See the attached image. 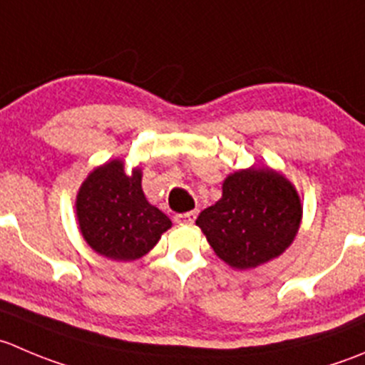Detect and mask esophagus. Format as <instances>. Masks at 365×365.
<instances>
[{
	"label": "esophagus",
	"mask_w": 365,
	"mask_h": 365,
	"mask_svg": "<svg viewBox=\"0 0 365 365\" xmlns=\"http://www.w3.org/2000/svg\"><path fill=\"white\" fill-rule=\"evenodd\" d=\"M196 215H197L196 210L185 212V214H176L175 221L180 222V225H190V222L196 221Z\"/></svg>",
	"instance_id": "obj_1"
}]
</instances>
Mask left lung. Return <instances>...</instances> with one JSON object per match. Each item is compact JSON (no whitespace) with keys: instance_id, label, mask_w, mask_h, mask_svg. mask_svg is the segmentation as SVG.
Returning a JSON list of instances; mask_svg holds the SVG:
<instances>
[{"instance_id":"left-lung-1","label":"left lung","mask_w":365,"mask_h":365,"mask_svg":"<svg viewBox=\"0 0 365 365\" xmlns=\"http://www.w3.org/2000/svg\"><path fill=\"white\" fill-rule=\"evenodd\" d=\"M302 214L298 192L285 176L250 168L225 180L221 200L205 208L196 225L221 260L235 269H251L291 246Z\"/></svg>"}]
</instances>
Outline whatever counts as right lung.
I'll list each match as a JSON object with an SVG mask.
<instances>
[{"instance_id":"right-lung-1","label":"right lung","mask_w":365,"mask_h":365,"mask_svg":"<svg viewBox=\"0 0 365 365\" xmlns=\"http://www.w3.org/2000/svg\"><path fill=\"white\" fill-rule=\"evenodd\" d=\"M143 173H125L121 160L94 169L76 196V217L87 244L110 260L130 262L153 250L171 219L146 200Z\"/></svg>"}]
</instances>
